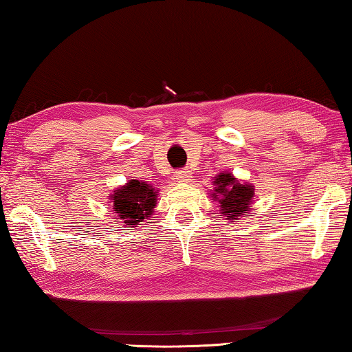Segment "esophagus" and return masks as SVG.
Masks as SVG:
<instances>
[{"instance_id":"34e87169","label":"esophagus","mask_w":352,"mask_h":352,"mask_svg":"<svg viewBox=\"0 0 352 352\" xmlns=\"http://www.w3.org/2000/svg\"><path fill=\"white\" fill-rule=\"evenodd\" d=\"M175 178H177V182H180V183H189V182H192L194 177H192V174H190V170L183 169V170L177 172Z\"/></svg>"}]
</instances>
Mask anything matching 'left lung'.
<instances>
[{
	"instance_id": "1",
	"label": "left lung",
	"mask_w": 352,
	"mask_h": 352,
	"mask_svg": "<svg viewBox=\"0 0 352 352\" xmlns=\"http://www.w3.org/2000/svg\"><path fill=\"white\" fill-rule=\"evenodd\" d=\"M210 197L219 205V214L230 222H241L247 217L254 204V186L248 182H241L233 172H220L212 177Z\"/></svg>"
}]
</instances>
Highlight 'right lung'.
<instances>
[{
    "mask_svg": "<svg viewBox=\"0 0 352 352\" xmlns=\"http://www.w3.org/2000/svg\"><path fill=\"white\" fill-rule=\"evenodd\" d=\"M158 188L142 180H129L110 194V204L115 219L121 220L127 228L138 225L155 212L158 201Z\"/></svg>",
    "mask_w": 352,
    "mask_h": 352,
    "instance_id": "add662e5",
    "label": "right lung"
}]
</instances>
